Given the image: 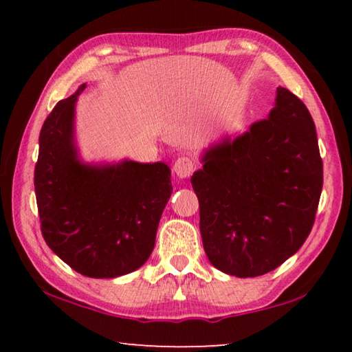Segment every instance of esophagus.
I'll list each match as a JSON object with an SVG mask.
<instances>
[{"label":"esophagus","mask_w":352,"mask_h":352,"mask_svg":"<svg viewBox=\"0 0 352 352\" xmlns=\"http://www.w3.org/2000/svg\"><path fill=\"white\" fill-rule=\"evenodd\" d=\"M195 168H197V163H195L194 160L189 157L177 158L174 163V172L178 178H189L194 174Z\"/></svg>","instance_id":"esophagus-1"}]
</instances>
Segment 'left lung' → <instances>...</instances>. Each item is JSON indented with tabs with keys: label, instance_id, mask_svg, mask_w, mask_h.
Instances as JSON below:
<instances>
[{
	"label": "left lung",
	"instance_id": "1",
	"mask_svg": "<svg viewBox=\"0 0 352 352\" xmlns=\"http://www.w3.org/2000/svg\"><path fill=\"white\" fill-rule=\"evenodd\" d=\"M276 93L269 118L210 148L190 178L208 259L239 278L265 275L300 250L323 188L311 113L287 88Z\"/></svg>",
	"mask_w": 352,
	"mask_h": 352
}]
</instances>
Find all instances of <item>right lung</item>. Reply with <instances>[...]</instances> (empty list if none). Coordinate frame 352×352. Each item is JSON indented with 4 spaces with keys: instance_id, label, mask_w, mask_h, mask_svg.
<instances>
[{
    "instance_id": "1",
    "label": "right lung",
    "mask_w": 352,
    "mask_h": 352,
    "mask_svg": "<svg viewBox=\"0 0 352 352\" xmlns=\"http://www.w3.org/2000/svg\"><path fill=\"white\" fill-rule=\"evenodd\" d=\"M76 94L57 102L38 138L34 186L43 239L58 258L90 278L133 272L151 256L172 194L164 163L80 164L73 144Z\"/></svg>"
}]
</instances>
